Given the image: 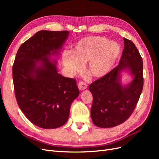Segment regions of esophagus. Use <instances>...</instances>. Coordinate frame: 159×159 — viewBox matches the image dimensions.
I'll list each match as a JSON object with an SVG mask.
<instances>
[{
  "instance_id": "obj_1",
  "label": "esophagus",
  "mask_w": 159,
  "mask_h": 159,
  "mask_svg": "<svg viewBox=\"0 0 159 159\" xmlns=\"http://www.w3.org/2000/svg\"><path fill=\"white\" fill-rule=\"evenodd\" d=\"M87 88H88V85L86 84L85 83L83 82V81H80V82L78 83V88L80 90L85 89Z\"/></svg>"
}]
</instances>
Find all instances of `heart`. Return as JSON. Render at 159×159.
<instances>
[{
  "instance_id": "1",
  "label": "heart",
  "mask_w": 159,
  "mask_h": 159,
  "mask_svg": "<svg viewBox=\"0 0 159 159\" xmlns=\"http://www.w3.org/2000/svg\"><path fill=\"white\" fill-rule=\"evenodd\" d=\"M121 46L115 42H109L99 36L81 38L72 47L70 52H65L62 63L70 75L79 71L82 64L93 78L100 79L112 70L120 56Z\"/></svg>"
}]
</instances>
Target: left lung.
<instances>
[{
	"instance_id": "obj_1",
	"label": "left lung",
	"mask_w": 159,
	"mask_h": 159,
	"mask_svg": "<svg viewBox=\"0 0 159 159\" xmlns=\"http://www.w3.org/2000/svg\"><path fill=\"white\" fill-rule=\"evenodd\" d=\"M124 49L119 64L102 78L95 81L89 89L93 95L91 117L95 125L113 127L131 116L143 87L142 57L134 43L123 38ZM128 72L132 80L123 85L122 72Z\"/></svg>"
}]
</instances>
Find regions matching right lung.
<instances>
[{
  "label": "right lung",
  "mask_w": 159,
  "mask_h": 159,
  "mask_svg": "<svg viewBox=\"0 0 159 159\" xmlns=\"http://www.w3.org/2000/svg\"><path fill=\"white\" fill-rule=\"evenodd\" d=\"M68 31L41 30L20 46L12 67L19 107L35 125L58 128L67 122L80 91L76 81L58 73L57 61Z\"/></svg>",
  "instance_id": "1"
}]
</instances>
